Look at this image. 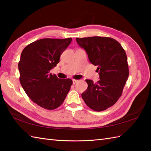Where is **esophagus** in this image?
Here are the masks:
<instances>
[{
	"mask_svg": "<svg viewBox=\"0 0 151 151\" xmlns=\"http://www.w3.org/2000/svg\"><path fill=\"white\" fill-rule=\"evenodd\" d=\"M78 80H75V79H73V84H75L76 83H77L78 82Z\"/></svg>",
	"mask_w": 151,
	"mask_h": 151,
	"instance_id": "obj_1",
	"label": "esophagus"
}]
</instances>
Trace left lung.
<instances>
[{
    "label": "left lung",
    "mask_w": 151,
    "mask_h": 151,
    "mask_svg": "<svg viewBox=\"0 0 151 151\" xmlns=\"http://www.w3.org/2000/svg\"><path fill=\"white\" fill-rule=\"evenodd\" d=\"M76 40L87 52L89 62L97 67L100 78L96 83L86 80L88 86L82 97L93 110H106L121 97L129 77L126 52L121 44L111 37L94 36Z\"/></svg>",
    "instance_id": "obj_1"
}]
</instances>
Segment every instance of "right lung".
Masks as SVG:
<instances>
[{
	"label": "right lung",
	"mask_w": 151,
	"mask_h": 151,
	"mask_svg": "<svg viewBox=\"0 0 151 151\" xmlns=\"http://www.w3.org/2000/svg\"><path fill=\"white\" fill-rule=\"evenodd\" d=\"M71 38H44L28 45L22 51L18 64L19 81L34 103L47 110L62 104L73 84L71 79H59L50 70L56 66Z\"/></svg>",
	"instance_id": "obj_1"
}]
</instances>
